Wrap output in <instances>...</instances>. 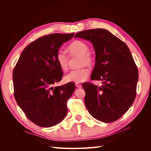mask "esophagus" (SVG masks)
Segmentation results:
<instances>
[{
  "label": "esophagus",
  "mask_w": 151,
  "mask_h": 151,
  "mask_svg": "<svg viewBox=\"0 0 151 151\" xmlns=\"http://www.w3.org/2000/svg\"><path fill=\"white\" fill-rule=\"evenodd\" d=\"M76 86L77 87V88H81V87H82L81 84H79V83H76Z\"/></svg>",
  "instance_id": "obj_1"
}]
</instances>
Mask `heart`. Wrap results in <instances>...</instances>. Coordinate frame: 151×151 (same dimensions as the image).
<instances>
[{
	"label": "heart",
	"mask_w": 151,
	"mask_h": 151,
	"mask_svg": "<svg viewBox=\"0 0 151 151\" xmlns=\"http://www.w3.org/2000/svg\"><path fill=\"white\" fill-rule=\"evenodd\" d=\"M68 51L71 57H79V66H91L93 63V57L88 53L89 48L88 45L81 40H75L68 47ZM56 62L62 70H66L68 65L69 58L62 50L56 54ZM89 75V71L86 68H81L70 71L64 76L66 83H81L85 81Z\"/></svg>",
	"instance_id": "heart-1"
}]
</instances>
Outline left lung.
Listing matches in <instances>:
<instances>
[{
    "instance_id": "left-lung-1",
    "label": "left lung",
    "mask_w": 151,
    "mask_h": 151,
    "mask_svg": "<svg viewBox=\"0 0 151 151\" xmlns=\"http://www.w3.org/2000/svg\"><path fill=\"white\" fill-rule=\"evenodd\" d=\"M75 38L90 41L95 52V65L91 79L101 81L98 87L86 83L84 102L96 119L104 123L117 120L134 103L139 72L127 45L104 29L76 33Z\"/></svg>"
}]
</instances>
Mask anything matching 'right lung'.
Segmentation results:
<instances>
[{
    "instance_id": "obj_1",
    "label": "right lung",
    "mask_w": 151,
    "mask_h": 151,
    "mask_svg": "<svg viewBox=\"0 0 151 151\" xmlns=\"http://www.w3.org/2000/svg\"><path fill=\"white\" fill-rule=\"evenodd\" d=\"M74 33L43 36L28 45L13 70L14 98L29 120L42 127H51L64 119L67 101L74 92V83L53 88L60 81L62 70L56 54Z\"/></svg>"
}]
</instances>
